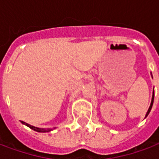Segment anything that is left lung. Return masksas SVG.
<instances>
[{
	"label": "left lung",
	"instance_id": "left-lung-1",
	"mask_svg": "<svg viewBox=\"0 0 159 159\" xmlns=\"http://www.w3.org/2000/svg\"><path fill=\"white\" fill-rule=\"evenodd\" d=\"M153 100H154V92H153V95H152V102H151V106H150V107H149L148 111H147V114H146V117H147V116H148V114H149V112L151 111V109H152V105H153Z\"/></svg>",
	"mask_w": 159,
	"mask_h": 159
}]
</instances>
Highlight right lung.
Here are the masks:
<instances>
[{"label": "right lung", "mask_w": 159, "mask_h": 159, "mask_svg": "<svg viewBox=\"0 0 159 159\" xmlns=\"http://www.w3.org/2000/svg\"><path fill=\"white\" fill-rule=\"evenodd\" d=\"M22 123H24V124H25L26 126H28L29 128H30L31 129L35 130V131H37V132H42V133H44V132H48V131H50V129H40V128H36V127H34L32 126V125H30V124H28V123H25V122H23L22 121Z\"/></svg>", "instance_id": "add662e5"}]
</instances>
